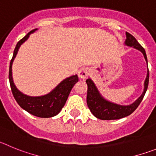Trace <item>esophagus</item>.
<instances>
[{
	"instance_id": "esophagus-1",
	"label": "esophagus",
	"mask_w": 156,
	"mask_h": 156,
	"mask_svg": "<svg viewBox=\"0 0 156 156\" xmlns=\"http://www.w3.org/2000/svg\"><path fill=\"white\" fill-rule=\"evenodd\" d=\"M89 73H90V71L88 68H82L78 71V77L81 79H85L88 77V75H89Z\"/></svg>"
}]
</instances>
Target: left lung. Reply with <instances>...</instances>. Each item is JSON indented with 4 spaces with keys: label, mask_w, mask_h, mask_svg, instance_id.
<instances>
[{
    "label": "left lung",
    "mask_w": 156,
    "mask_h": 156,
    "mask_svg": "<svg viewBox=\"0 0 156 156\" xmlns=\"http://www.w3.org/2000/svg\"><path fill=\"white\" fill-rule=\"evenodd\" d=\"M126 37L127 39L125 40V45L128 47H133L134 48L140 50L144 55V59L148 64V60H147L146 53H145L144 49L139 44V43L137 41L135 38L129 33H126ZM148 81H149V71L148 68L146 79L144 81V91L141 96L135 102H133L132 104L122 106V105L116 104V103H113V102L105 99L99 93L98 88H96L95 83L92 81V79L88 78L86 80V83L88 85L86 99L87 105L92 114L100 120H117V119L125 117V116L131 114L138 107L147 91Z\"/></svg>",
    "instance_id": "left-lung-1"
}]
</instances>
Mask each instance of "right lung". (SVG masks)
I'll return each mask as SVG.
<instances>
[{
  "instance_id": "1",
  "label": "right lung",
  "mask_w": 156,
  "mask_h": 156,
  "mask_svg": "<svg viewBox=\"0 0 156 156\" xmlns=\"http://www.w3.org/2000/svg\"><path fill=\"white\" fill-rule=\"evenodd\" d=\"M36 30H37V29L30 31L25 37L22 38V40H19L17 43L15 50H14L13 57L10 62L9 81L14 97L16 102H18V104L22 109L33 116L42 117V118H48V117L56 116L61 112V109L64 107L66 101L68 99V95L73 86L76 82H78V75H75L65 78L50 93L42 95V96H29L21 92L16 88L14 84L13 78H12V68L14 59L16 57L21 45L28 40L31 33H34Z\"/></svg>"
}]
</instances>
